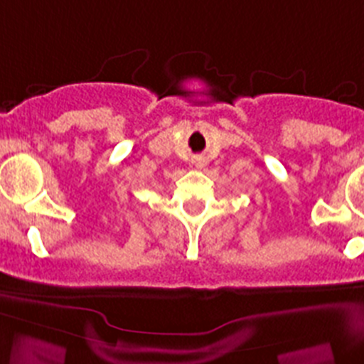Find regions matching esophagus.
Wrapping results in <instances>:
<instances>
[{
  "instance_id": "esophagus-1",
  "label": "esophagus",
  "mask_w": 364,
  "mask_h": 364,
  "mask_svg": "<svg viewBox=\"0 0 364 364\" xmlns=\"http://www.w3.org/2000/svg\"><path fill=\"white\" fill-rule=\"evenodd\" d=\"M196 165H198L199 168H201V166H205V159H203V158H198V159H196Z\"/></svg>"
}]
</instances>
